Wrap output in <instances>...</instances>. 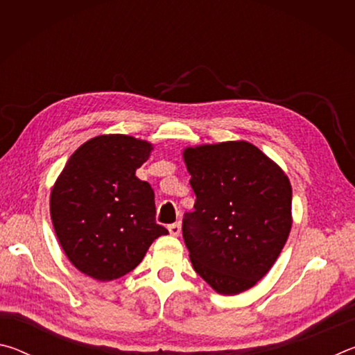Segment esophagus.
<instances>
[{
	"mask_svg": "<svg viewBox=\"0 0 355 355\" xmlns=\"http://www.w3.org/2000/svg\"><path fill=\"white\" fill-rule=\"evenodd\" d=\"M167 228H169V232H171L172 236H178L180 233H182V225H180V222H175V224H171Z\"/></svg>",
	"mask_w": 355,
	"mask_h": 355,
	"instance_id": "1",
	"label": "esophagus"
}]
</instances>
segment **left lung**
I'll use <instances>...</instances> for the list:
<instances>
[{
	"label": "left lung",
	"instance_id": "1",
	"mask_svg": "<svg viewBox=\"0 0 355 355\" xmlns=\"http://www.w3.org/2000/svg\"><path fill=\"white\" fill-rule=\"evenodd\" d=\"M196 194L183 218L194 271L219 294L254 286L277 260L291 230V184L285 172L245 141L186 147Z\"/></svg>",
	"mask_w": 355,
	"mask_h": 355
}]
</instances>
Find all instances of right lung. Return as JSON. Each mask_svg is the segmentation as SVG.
<instances>
[{"instance_id": "obj_1", "label": "right lung", "mask_w": 355, "mask_h": 355, "mask_svg": "<svg viewBox=\"0 0 355 355\" xmlns=\"http://www.w3.org/2000/svg\"><path fill=\"white\" fill-rule=\"evenodd\" d=\"M153 146L127 135L92 137L70 156L50 196L59 244L70 263L110 282L142 261L156 238L155 192L136 177Z\"/></svg>"}]
</instances>
